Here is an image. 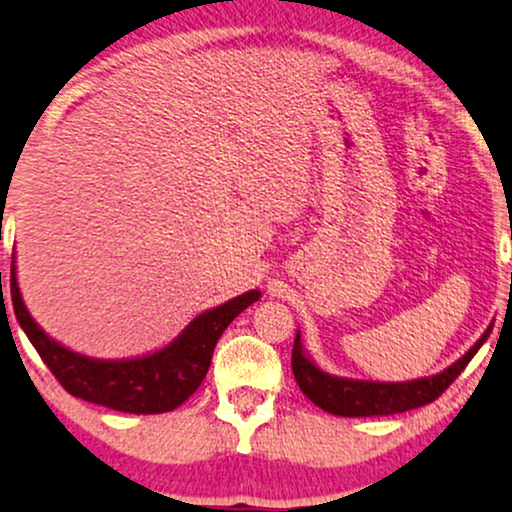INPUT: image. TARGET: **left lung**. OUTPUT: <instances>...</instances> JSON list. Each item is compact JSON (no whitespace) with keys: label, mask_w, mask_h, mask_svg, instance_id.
Masks as SVG:
<instances>
[{"label":"left lung","mask_w":512,"mask_h":512,"mask_svg":"<svg viewBox=\"0 0 512 512\" xmlns=\"http://www.w3.org/2000/svg\"><path fill=\"white\" fill-rule=\"evenodd\" d=\"M489 331L491 328H487V333L465 352V357L451 364L446 371L432 375V378L411 380V383H366V380L333 378V375L319 371L312 361L304 357L300 335H295L293 361L290 364H293L295 380L304 397L312 399L319 409L345 418L392 416V413H404L435 401L461 375L468 361L475 357L482 342L489 338Z\"/></svg>","instance_id":"obj_1"}]
</instances>
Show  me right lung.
<instances>
[{"mask_svg":"<svg viewBox=\"0 0 512 512\" xmlns=\"http://www.w3.org/2000/svg\"><path fill=\"white\" fill-rule=\"evenodd\" d=\"M257 300L260 290H250L196 316L172 345L148 357L101 361L70 352L32 321L21 300L16 267L11 262V302L16 319L63 390L73 397L125 413H165L184 404L203 383L219 335Z\"/></svg>","mask_w":512,"mask_h":512,"instance_id":"add662e5","label":"right lung"}]
</instances>
